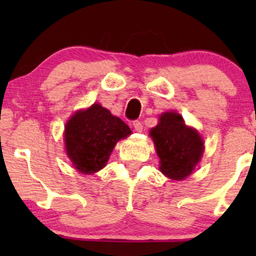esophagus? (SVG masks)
Wrapping results in <instances>:
<instances>
[{"label": "esophagus", "mask_w": 256, "mask_h": 256, "mask_svg": "<svg viewBox=\"0 0 256 256\" xmlns=\"http://www.w3.org/2000/svg\"><path fill=\"white\" fill-rule=\"evenodd\" d=\"M132 125H134V130H136L137 132H140L143 130V125H142V122H140V120H134V122H132Z\"/></svg>", "instance_id": "esophagus-1"}]
</instances>
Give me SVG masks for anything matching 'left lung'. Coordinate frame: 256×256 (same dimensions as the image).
<instances>
[{
  "instance_id": "8db88e82",
  "label": "left lung",
  "mask_w": 256,
  "mask_h": 256,
  "mask_svg": "<svg viewBox=\"0 0 256 256\" xmlns=\"http://www.w3.org/2000/svg\"><path fill=\"white\" fill-rule=\"evenodd\" d=\"M150 136L160 158V171L166 177L182 180L192 174L204 152V142L198 131L185 126L180 114L164 113Z\"/></svg>"
}]
</instances>
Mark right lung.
Returning <instances> with one entry per match:
<instances>
[{
  "mask_svg": "<svg viewBox=\"0 0 256 256\" xmlns=\"http://www.w3.org/2000/svg\"><path fill=\"white\" fill-rule=\"evenodd\" d=\"M131 134L130 128L98 104L79 110L66 124L64 143L79 172L91 174L104 168L116 142Z\"/></svg>",
  "mask_w": 256,
  "mask_h": 256,
  "instance_id": "add662e5",
  "label": "right lung"
}]
</instances>
